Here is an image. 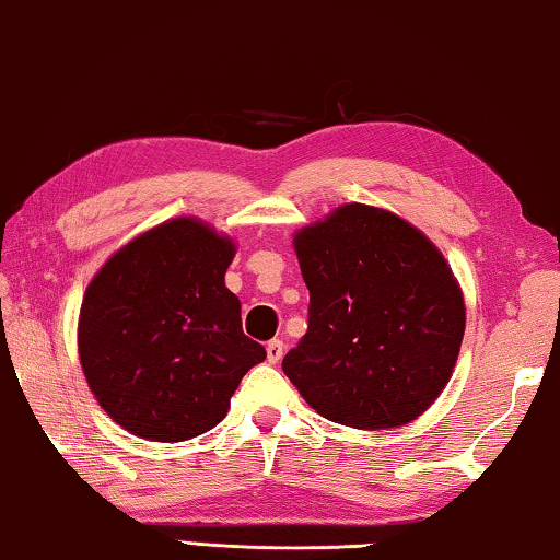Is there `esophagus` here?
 <instances>
[{"mask_svg":"<svg viewBox=\"0 0 560 560\" xmlns=\"http://www.w3.org/2000/svg\"><path fill=\"white\" fill-rule=\"evenodd\" d=\"M281 357H283V341L273 339V341L266 343V361H269V363H279Z\"/></svg>","mask_w":560,"mask_h":560,"instance_id":"34e87169","label":"esophagus"}]
</instances>
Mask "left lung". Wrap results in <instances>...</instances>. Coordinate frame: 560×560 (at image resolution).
I'll list each match as a JSON object with an SVG mask.
<instances>
[{"label":"left lung","instance_id":"left-lung-1","mask_svg":"<svg viewBox=\"0 0 560 560\" xmlns=\"http://www.w3.org/2000/svg\"><path fill=\"white\" fill-rule=\"evenodd\" d=\"M308 331L283 374L324 419L361 431L411 423L446 388L466 331L439 246L394 211L341 203L294 234Z\"/></svg>","mask_w":560,"mask_h":560}]
</instances>
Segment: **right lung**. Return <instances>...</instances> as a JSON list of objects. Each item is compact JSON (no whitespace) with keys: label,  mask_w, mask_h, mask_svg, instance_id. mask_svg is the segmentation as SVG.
I'll list each match as a JSON object with an SVG mask.
<instances>
[{"label":"right lung","mask_w":560,"mask_h":560,"mask_svg":"<svg viewBox=\"0 0 560 560\" xmlns=\"http://www.w3.org/2000/svg\"><path fill=\"white\" fill-rule=\"evenodd\" d=\"M236 244L197 217L162 221L117 248L84 291V378L124 431L176 443L224 419L244 374L266 359L242 331L224 277Z\"/></svg>","instance_id":"1"}]
</instances>
